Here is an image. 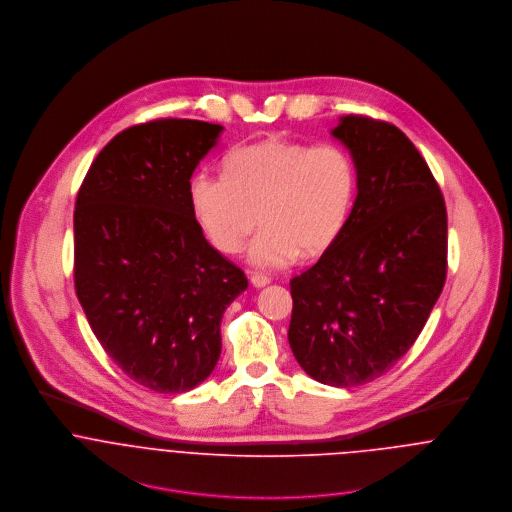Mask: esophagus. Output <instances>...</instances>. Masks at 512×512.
Instances as JSON below:
<instances>
[{"mask_svg":"<svg viewBox=\"0 0 512 512\" xmlns=\"http://www.w3.org/2000/svg\"><path fill=\"white\" fill-rule=\"evenodd\" d=\"M250 282H252L254 288H264V286L270 284V278L264 276V274H252V276H250Z\"/></svg>","mask_w":512,"mask_h":512,"instance_id":"1","label":"esophagus"}]
</instances>
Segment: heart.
<instances>
[{
    "label": "heart",
    "mask_w": 512,
    "mask_h": 512,
    "mask_svg": "<svg viewBox=\"0 0 512 512\" xmlns=\"http://www.w3.org/2000/svg\"><path fill=\"white\" fill-rule=\"evenodd\" d=\"M191 207L209 242L236 254L258 224L248 260L274 270L301 254H323L345 228L357 197V165L339 144L268 138L236 147L226 173L201 171L189 187Z\"/></svg>",
    "instance_id": "b5f03b06"
}]
</instances>
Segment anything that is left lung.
<instances>
[{"label": "left lung", "instance_id": "8db88e82", "mask_svg": "<svg viewBox=\"0 0 512 512\" xmlns=\"http://www.w3.org/2000/svg\"><path fill=\"white\" fill-rule=\"evenodd\" d=\"M331 136L357 165V199L337 240L290 282V347L329 386H359L396 365L422 333L447 274L438 181L396 126L343 116Z\"/></svg>", "mask_w": 512, "mask_h": 512}]
</instances>
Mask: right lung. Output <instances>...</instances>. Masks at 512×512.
Listing matches in <instances>:
<instances>
[{
	"instance_id": "1",
	"label": "right lung",
	"mask_w": 512,
	"mask_h": 512,
	"mask_svg": "<svg viewBox=\"0 0 512 512\" xmlns=\"http://www.w3.org/2000/svg\"><path fill=\"white\" fill-rule=\"evenodd\" d=\"M220 132L181 118L132 126L96 155L76 195V297L108 357L161 394L213 372L222 313L248 288L207 242L189 197Z\"/></svg>"
}]
</instances>
